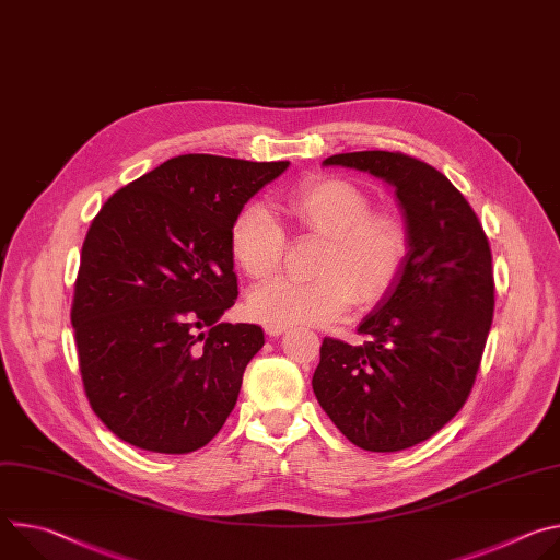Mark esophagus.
I'll return each instance as SVG.
<instances>
[{"label":"esophagus","mask_w":560,"mask_h":560,"mask_svg":"<svg viewBox=\"0 0 560 560\" xmlns=\"http://www.w3.org/2000/svg\"><path fill=\"white\" fill-rule=\"evenodd\" d=\"M266 332H268V337H281V335L285 332V328H272V326H268Z\"/></svg>","instance_id":"1"}]
</instances>
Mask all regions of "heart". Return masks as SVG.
<instances>
[{
	"instance_id": "b5f03b06",
	"label": "heart",
	"mask_w": 560,
	"mask_h": 560,
	"mask_svg": "<svg viewBox=\"0 0 560 560\" xmlns=\"http://www.w3.org/2000/svg\"><path fill=\"white\" fill-rule=\"evenodd\" d=\"M283 208L305 230L326 236L314 281L279 279L250 294V314L264 326H326L352 303L378 301L401 272L410 234L401 217L372 212L368 195L337 177H314L283 197ZM230 253L248 277L264 281L283 261L285 234L264 206H246L232 221Z\"/></svg>"
}]
</instances>
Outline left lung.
<instances>
[{
	"label": "left lung",
	"instance_id": "obj_1",
	"mask_svg": "<svg viewBox=\"0 0 560 560\" xmlns=\"http://www.w3.org/2000/svg\"><path fill=\"white\" fill-rule=\"evenodd\" d=\"M394 188L410 250L394 285L359 324L368 339H324L312 389L348 441L398 452L434 436L467 401L494 316L492 253L467 199L404 152L328 156Z\"/></svg>",
	"mask_w": 560,
	"mask_h": 560
}]
</instances>
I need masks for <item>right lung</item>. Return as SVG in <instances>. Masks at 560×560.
Masks as SVG:
<instances>
[{"mask_svg": "<svg viewBox=\"0 0 560 560\" xmlns=\"http://www.w3.org/2000/svg\"><path fill=\"white\" fill-rule=\"evenodd\" d=\"M290 162L182 154L117 190L82 246L70 322L91 408L159 454L203 447L264 348L221 316L238 294L234 217Z\"/></svg>", "mask_w": 560, "mask_h": 560, "instance_id": "right-lung-1", "label": "right lung"}]
</instances>
